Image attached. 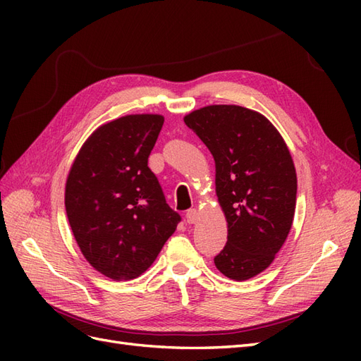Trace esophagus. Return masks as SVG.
<instances>
[{"instance_id":"1","label":"esophagus","mask_w":361,"mask_h":361,"mask_svg":"<svg viewBox=\"0 0 361 361\" xmlns=\"http://www.w3.org/2000/svg\"><path fill=\"white\" fill-rule=\"evenodd\" d=\"M199 220V211L197 209H190L187 212V223L188 224H195Z\"/></svg>"}]
</instances>
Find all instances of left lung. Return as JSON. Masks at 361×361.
<instances>
[{
	"instance_id": "obj_1",
	"label": "left lung",
	"mask_w": 361,
	"mask_h": 361,
	"mask_svg": "<svg viewBox=\"0 0 361 361\" xmlns=\"http://www.w3.org/2000/svg\"><path fill=\"white\" fill-rule=\"evenodd\" d=\"M183 122L215 161V192L227 221V243L214 262L244 281L265 271L290 232L297 171L277 128L239 105H207Z\"/></svg>"
}]
</instances>
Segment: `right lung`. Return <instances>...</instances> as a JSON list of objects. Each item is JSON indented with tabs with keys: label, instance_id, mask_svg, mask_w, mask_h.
I'll use <instances>...</instances> for the list:
<instances>
[{
	"label": "right lung",
	"instance_id": "obj_1",
	"mask_svg": "<svg viewBox=\"0 0 361 361\" xmlns=\"http://www.w3.org/2000/svg\"><path fill=\"white\" fill-rule=\"evenodd\" d=\"M162 123L161 114H128L101 125L68 174L64 204L75 241L116 281L143 274L180 221L147 167Z\"/></svg>",
	"mask_w": 361,
	"mask_h": 361
}]
</instances>
